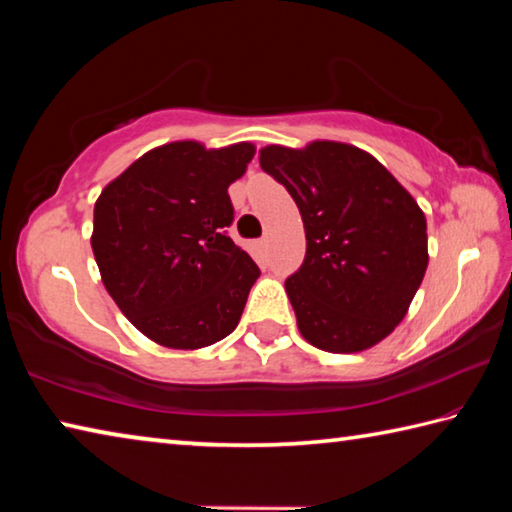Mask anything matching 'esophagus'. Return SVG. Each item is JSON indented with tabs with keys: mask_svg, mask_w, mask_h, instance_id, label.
I'll return each mask as SVG.
<instances>
[{
	"mask_svg": "<svg viewBox=\"0 0 512 512\" xmlns=\"http://www.w3.org/2000/svg\"><path fill=\"white\" fill-rule=\"evenodd\" d=\"M255 248H257V253H259V255H266V248H268V239H266V237H262V239H257V241H255Z\"/></svg>",
	"mask_w": 512,
	"mask_h": 512,
	"instance_id": "1",
	"label": "esophagus"
}]
</instances>
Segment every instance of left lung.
I'll use <instances>...</instances> for the list:
<instances>
[{
    "label": "left lung",
    "mask_w": 512,
    "mask_h": 512,
    "mask_svg": "<svg viewBox=\"0 0 512 512\" xmlns=\"http://www.w3.org/2000/svg\"><path fill=\"white\" fill-rule=\"evenodd\" d=\"M259 164L287 187L305 223V262L284 282L300 334L334 354L384 341L402 323L429 264L420 205L384 164L352 144H268Z\"/></svg>",
    "instance_id": "1"
}]
</instances>
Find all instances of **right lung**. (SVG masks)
Listing matches in <instances>:
<instances>
[{
	"instance_id": "add662e5",
	"label": "right lung",
	"mask_w": 512,
	"mask_h": 512,
	"mask_svg": "<svg viewBox=\"0 0 512 512\" xmlns=\"http://www.w3.org/2000/svg\"><path fill=\"white\" fill-rule=\"evenodd\" d=\"M253 155L250 142H169L103 187L92 253L103 287L146 339L198 350L239 325L259 268L225 235L235 219L228 187Z\"/></svg>"
}]
</instances>
